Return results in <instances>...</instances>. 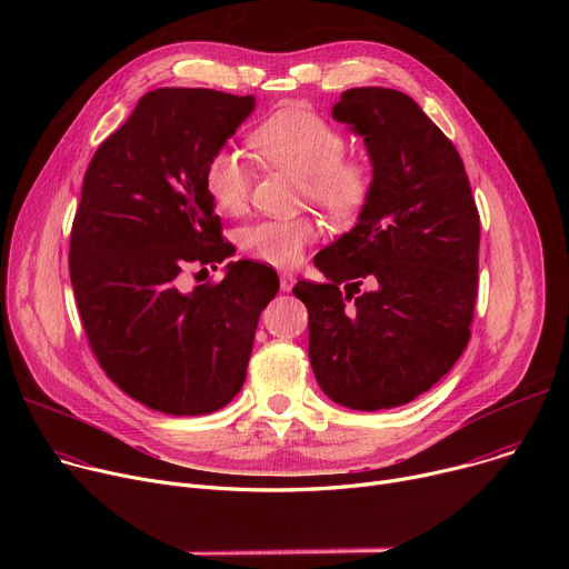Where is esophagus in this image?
I'll list each match as a JSON object with an SVG mask.
<instances>
[{
  "label": "esophagus",
  "mask_w": 569,
  "mask_h": 569,
  "mask_svg": "<svg viewBox=\"0 0 569 569\" xmlns=\"http://www.w3.org/2000/svg\"><path fill=\"white\" fill-rule=\"evenodd\" d=\"M279 286L283 292H290L292 286H295V274L292 272H281L279 274Z\"/></svg>",
  "instance_id": "34e87169"
}]
</instances>
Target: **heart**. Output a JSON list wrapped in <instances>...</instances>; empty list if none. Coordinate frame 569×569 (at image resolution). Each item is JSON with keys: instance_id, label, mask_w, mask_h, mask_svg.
Segmentation results:
<instances>
[{"instance_id": "heart-1", "label": "heart", "mask_w": 569, "mask_h": 569, "mask_svg": "<svg viewBox=\"0 0 569 569\" xmlns=\"http://www.w3.org/2000/svg\"><path fill=\"white\" fill-rule=\"evenodd\" d=\"M252 146L268 164L301 176V200L333 220L356 218L373 193V167L365 157L347 154L342 130L315 110H279L252 132ZM204 184L224 213L246 211L252 193L246 157L229 148L216 150L207 161ZM315 236L317 227L308 216L268 218L240 231V248L252 259L288 268L301 259Z\"/></svg>"}]
</instances>
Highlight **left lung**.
Listing matches in <instances>:
<instances>
[{
  "label": "left lung",
  "instance_id": "obj_1",
  "mask_svg": "<svg viewBox=\"0 0 569 569\" xmlns=\"http://www.w3.org/2000/svg\"><path fill=\"white\" fill-rule=\"evenodd\" d=\"M333 117L365 137L376 184L358 224L315 257L329 281L292 292L321 391L376 412L428 391L468 347L479 211L455 143L408 94L353 88Z\"/></svg>",
  "mask_w": 569,
  "mask_h": 569
}]
</instances>
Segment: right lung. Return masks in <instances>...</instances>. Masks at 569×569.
I'll return each mask as SVG.
<instances>
[{"mask_svg":"<svg viewBox=\"0 0 569 569\" xmlns=\"http://www.w3.org/2000/svg\"><path fill=\"white\" fill-rule=\"evenodd\" d=\"M252 108V97L204 88L148 92L86 171L69 238L80 321L110 380L157 412L224 408L279 290L277 272L254 261L191 292L180 283L187 268L233 252L204 171Z\"/></svg>","mask_w":569,"mask_h":569,"instance_id":"right-lung-1","label":"right lung"}]
</instances>
